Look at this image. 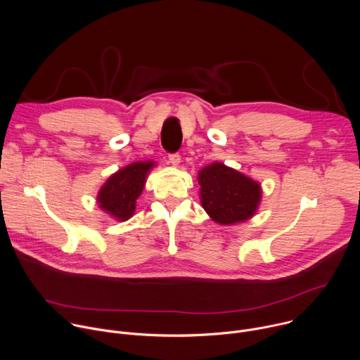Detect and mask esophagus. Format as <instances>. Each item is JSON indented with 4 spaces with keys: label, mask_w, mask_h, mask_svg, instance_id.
<instances>
[{
    "label": "esophagus",
    "mask_w": 360,
    "mask_h": 360,
    "mask_svg": "<svg viewBox=\"0 0 360 360\" xmlns=\"http://www.w3.org/2000/svg\"><path fill=\"white\" fill-rule=\"evenodd\" d=\"M180 155L179 153H173V155H169V162L172 163V166L177 167L180 165Z\"/></svg>",
    "instance_id": "esophagus-1"
}]
</instances>
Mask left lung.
<instances>
[{
  "mask_svg": "<svg viewBox=\"0 0 360 360\" xmlns=\"http://www.w3.org/2000/svg\"><path fill=\"white\" fill-rule=\"evenodd\" d=\"M201 205L219 224L233 226L251 219L261 201V186L223 163H211L198 172Z\"/></svg>",
  "mask_w": 360,
  "mask_h": 360,
  "instance_id": "1",
  "label": "left lung"
}]
</instances>
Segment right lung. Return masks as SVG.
Wrapping results in <instances>:
<instances>
[{
    "label": "right lung",
    "mask_w": 360,
    "mask_h": 360,
    "mask_svg": "<svg viewBox=\"0 0 360 360\" xmlns=\"http://www.w3.org/2000/svg\"><path fill=\"white\" fill-rule=\"evenodd\" d=\"M153 166V162H136L112 174L98 193L99 207L117 221L129 220Z\"/></svg>",
    "instance_id": "obj_1"
}]
</instances>
